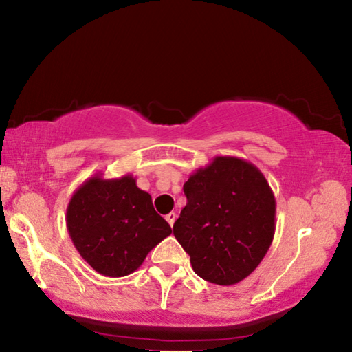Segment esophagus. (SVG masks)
Here are the masks:
<instances>
[{"label":"esophagus","instance_id":"esophagus-1","mask_svg":"<svg viewBox=\"0 0 352 352\" xmlns=\"http://www.w3.org/2000/svg\"><path fill=\"white\" fill-rule=\"evenodd\" d=\"M175 219H177V214H175V212H169L168 216H166V220H168L170 226H174V223H175Z\"/></svg>","mask_w":352,"mask_h":352}]
</instances>
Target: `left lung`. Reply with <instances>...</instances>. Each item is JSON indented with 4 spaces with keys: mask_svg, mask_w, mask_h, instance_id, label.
<instances>
[{
    "mask_svg": "<svg viewBox=\"0 0 352 352\" xmlns=\"http://www.w3.org/2000/svg\"><path fill=\"white\" fill-rule=\"evenodd\" d=\"M186 206L174 236L205 281L233 285L264 259L275 236L276 200L247 160L216 157L183 184Z\"/></svg>",
    "mask_w": 352,
    "mask_h": 352,
    "instance_id": "obj_1",
    "label": "left lung"
}]
</instances>
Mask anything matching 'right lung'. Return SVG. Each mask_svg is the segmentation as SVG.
I'll use <instances>...</instances> for the list:
<instances>
[{
	"instance_id": "1",
	"label": "right lung",
	"mask_w": 352,
	"mask_h": 352,
	"mask_svg": "<svg viewBox=\"0 0 352 352\" xmlns=\"http://www.w3.org/2000/svg\"><path fill=\"white\" fill-rule=\"evenodd\" d=\"M67 228L79 254L104 276H127L172 230L133 175L83 182L67 208Z\"/></svg>"
}]
</instances>
